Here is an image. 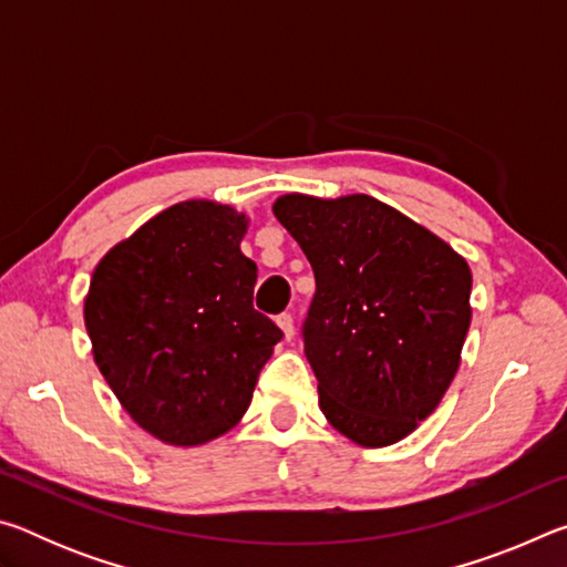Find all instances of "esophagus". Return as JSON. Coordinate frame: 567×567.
<instances>
[{
	"instance_id": "obj_1",
	"label": "esophagus",
	"mask_w": 567,
	"mask_h": 567,
	"mask_svg": "<svg viewBox=\"0 0 567 567\" xmlns=\"http://www.w3.org/2000/svg\"><path fill=\"white\" fill-rule=\"evenodd\" d=\"M277 324H280L285 340H292L295 338V320H292L290 312H282L280 318H277Z\"/></svg>"
}]
</instances>
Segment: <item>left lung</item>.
I'll list each match as a JSON object with an SVG mask.
<instances>
[{
  "mask_svg": "<svg viewBox=\"0 0 567 567\" xmlns=\"http://www.w3.org/2000/svg\"><path fill=\"white\" fill-rule=\"evenodd\" d=\"M272 213L315 272L302 340L324 417L362 447L408 437L460 368L473 318L465 257L370 195L292 192Z\"/></svg>",
  "mask_w": 567,
  "mask_h": 567,
  "instance_id": "1",
  "label": "left lung"
}]
</instances>
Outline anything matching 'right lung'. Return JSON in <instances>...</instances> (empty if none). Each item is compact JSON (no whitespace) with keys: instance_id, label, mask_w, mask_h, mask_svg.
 I'll return each instance as SVG.
<instances>
[{"instance_id":"1","label":"right lung","mask_w":567,"mask_h":567,"mask_svg":"<svg viewBox=\"0 0 567 567\" xmlns=\"http://www.w3.org/2000/svg\"><path fill=\"white\" fill-rule=\"evenodd\" d=\"M247 217L213 199L172 205L114 245L84 297L92 354L122 408L167 445L233 430L282 330L252 307Z\"/></svg>"}]
</instances>
